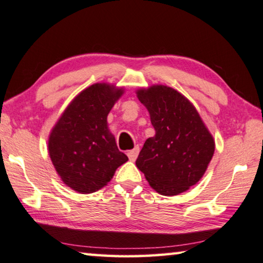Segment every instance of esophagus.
<instances>
[{
    "instance_id": "obj_1",
    "label": "esophagus",
    "mask_w": 263,
    "mask_h": 263,
    "mask_svg": "<svg viewBox=\"0 0 263 263\" xmlns=\"http://www.w3.org/2000/svg\"><path fill=\"white\" fill-rule=\"evenodd\" d=\"M138 154H139V147H135L133 149L128 151V152H127V157H128V159L131 160V161H135V160H136L137 157H138Z\"/></svg>"
}]
</instances>
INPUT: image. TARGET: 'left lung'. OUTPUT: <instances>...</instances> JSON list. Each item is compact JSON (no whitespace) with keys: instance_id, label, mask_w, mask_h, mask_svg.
Returning a JSON list of instances; mask_svg holds the SVG:
<instances>
[{"instance_id":"left-lung-1","label":"left lung","mask_w":263,"mask_h":263,"mask_svg":"<svg viewBox=\"0 0 263 263\" xmlns=\"http://www.w3.org/2000/svg\"><path fill=\"white\" fill-rule=\"evenodd\" d=\"M147 108L155 136L136 161L149 185L163 196L188 190L202 179L215 153V140L193 103L171 87L137 91Z\"/></svg>"}]
</instances>
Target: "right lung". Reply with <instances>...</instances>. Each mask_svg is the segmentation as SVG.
I'll list each match as a JSON object with an SVG mask.
<instances>
[{"instance_id": "add662e5", "label": "right lung", "mask_w": 263, "mask_h": 263, "mask_svg": "<svg viewBox=\"0 0 263 263\" xmlns=\"http://www.w3.org/2000/svg\"><path fill=\"white\" fill-rule=\"evenodd\" d=\"M122 88L95 83L75 97L52 128L48 153L61 180L80 194H91L112 179L128 158L118 149L106 117Z\"/></svg>"}]
</instances>
